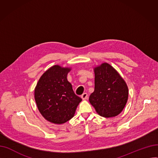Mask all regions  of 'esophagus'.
Listing matches in <instances>:
<instances>
[{
	"instance_id": "34e87169",
	"label": "esophagus",
	"mask_w": 158,
	"mask_h": 158,
	"mask_svg": "<svg viewBox=\"0 0 158 158\" xmlns=\"http://www.w3.org/2000/svg\"><path fill=\"white\" fill-rule=\"evenodd\" d=\"M81 98H82V100H86L88 98V94L87 93H84L81 95Z\"/></svg>"
}]
</instances>
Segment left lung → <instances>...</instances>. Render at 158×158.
<instances>
[{
    "instance_id": "1",
    "label": "left lung",
    "mask_w": 158,
    "mask_h": 158,
    "mask_svg": "<svg viewBox=\"0 0 158 158\" xmlns=\"http://www.w3.org/2000/svg\"><path fill=\"white\" fill-rule=\"evenodd\" d=\"M95 89L89 101L96 112L105 118L118 115L125 107L129 96L126 81L111 65L107 63L95 66Z\"/></svg>"
}]
</instances>
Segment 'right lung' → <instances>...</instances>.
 <instances>
[{"mask_svg": "<svg viewBox=\"0 0 158 158\" xmlns=\"http://www.w3.org/2000/svg\"><path fill=\"white\" fill-rule=\"evenodd\" d=\"M70 67L56 64L41 76L35 89L38 109L47 121L61 124L73 117L82 99L74 94L66 76Z\"/></svg>", "mask_w": 158, "mask_h": 158, "instance_id": "obj_1", "label": "right lung"}]
</instances>
